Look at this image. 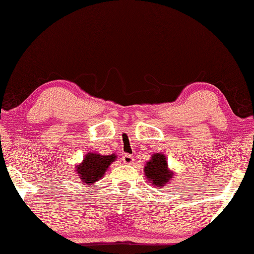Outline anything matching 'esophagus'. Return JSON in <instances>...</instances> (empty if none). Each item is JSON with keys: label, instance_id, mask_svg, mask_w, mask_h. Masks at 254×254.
I'll return each mask as SVG.
<instances>
[{"label": "esophagus", "instance_id": "1", "mask_svg": "<svg viewBox=\"0 0 254 254\" xmlns=\"http://www.w3.org/2000/svg\"><path fill=\"white\" fill-rule=\"evenodd\" d=\"M122 159H123V163H124V164H127V165L132 164V163H133V160H134V159H133V157H132L131 155H128V154L123 155Z\"/></svg>", "mask_w": 254, "mask_h": 254}]
</instances>
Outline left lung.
Returning <instances> with one entry per match:
<instances>
[{
    "label": "left lung",
    "mask_w": 254,
    "mask_h": 254,
    "mask_svg": "<svg viewBox=\"0 0 254 254\" xmlns=\"http://www.w3.org/2000/svg\"><path fill=\"white\" fill-rule=\"evenodd\" d=\"M144 175L152 187H164L173 178V172L168 170L167 159L164 154H154L144 166Z\"/></svg>",
    "instance_id": "left-lung-1"
}]
</instances>
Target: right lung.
<instances>
[{"mask_svg": "<svg viewBox=\"0 0 254 254\" xmlns=\"http://www.w3.org/2000/svg\"><path fill=\"white\" fill-rule=\"evenodd\" d=\"M116 159V155L102 156L90 152L84 156L83 162L76 166V174H79L82 182L92 185L103 178L110 165Z\"/></svg>", "mask_w": 254, "mask_h": 254, "instance_id": "add662e5", "label": "right lung"}]
</instances>
